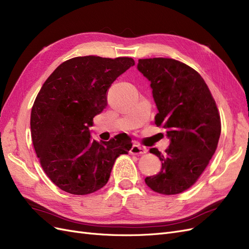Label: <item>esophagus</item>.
<instances>
[{"instance_id": "esophagus-1", "label": "esophagus", "mask_w": 249, "mask_h": 249, "mask_svg": "<svg viewBox=\"0 0 249 249\" xmlns=\"http://www.w3.org/2000/svg\"><path fill=\"white\" fill-rule=\"evenodd\" d=\"M146 152H147V150H146L145 147L140 146V145H138V144H134V145L132 146L131 150H130V153H131L132 155H143V154H145Z\"/></svg>"}]
</instances>
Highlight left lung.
Wrapping results in <instances>:
<instances>
[{"label":"left lung","mask_w":249,"mask_h":249,"mask_svg":"<svg viewBox=\"0 0 249 249\" xmlns=\"http://www.w3.org/2000/svg\"><path fill=\"white\" fill-rule=\"evenodd\" d=\"M138 71L150 82L158 109L157 126L166 130L169 146L159 157V173L145 178L150 189L165 195L190 188L215 154L221 133L220 116L206 82L190 66L175 59H139Z\"/></svg>","instance_id":"1"}]
</instances>
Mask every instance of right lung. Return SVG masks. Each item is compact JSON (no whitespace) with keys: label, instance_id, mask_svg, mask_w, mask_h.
Wrapping results in <instances>:
<instances>
[{"label":"right lung","instance_id":"obj_1","mask_svg":"<svg viewBox=\"0 0 249 249\" xmlns=\"http://www.w3.org/2000/svg\"><path fill=\"white\" fill-rule=\"evenodd\" d=\"M134 64L127 57L72 58L53 71L37 94L30 120L34 149L61 190L85 195L101 189L116 158L132 148L126 134L100 143L89 127L107 106L112 83Z\"/></svg>","mask_w":249,"mask_h":249}]
</instances>
